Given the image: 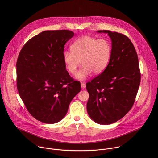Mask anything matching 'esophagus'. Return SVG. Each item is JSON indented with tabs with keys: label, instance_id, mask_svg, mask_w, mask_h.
<instances>
[{
	"label": "esophagus",
	"instance_id": "34e87169",
	"mask_svg": "<svg viewBox=\"0 0 158 158\" xmlns=\"http://www.w3.org/2000/svg\"><path fill=\"white\" fill-rule=\"evenodd\" d=\"M81 89H84L85 88H86V84L83 82H81Z\"/></svg>",
	"mask_w": 158,
	"mask_h": 158
}]
</instances>
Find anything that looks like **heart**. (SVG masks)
<instances>
[{"mask_svg": "<svg viewBox=\"0 0 158 158\" xmlns=\"http://www.w3.org/2000/svg\"><path fill=\"white\" fill-rule=\"evenodd\" d=\"M71 50H64L63 60L68 72L75 74L80 61L82 66L75 78L86 80L92 72L98 74L107 67L112 52L110 42L105 38L98 39L85 35L77 40L71 45Z\"/></svg>", "mask_w": 158, "mask_h": 158, "instance_id": "b5f03b06", "label": "heart"}]
</instances>
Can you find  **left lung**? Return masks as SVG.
<instances>
[{"instance_id": "left-lung-1", "label": "left lung", "mask_w": 158, "mask_h": 158, "mask_svg": "<svg viewBox=\"0 0 158 158\" xmlns=\"http://www.w3.org/2000/svg\"><path fill=\"white\" fill-rule=\"evenodd\" d=\"M112 52L107 67L86 83L89 93L87 111L90 118L101 125H109L123 118L131 109L140 82L138 56L130 40L110 30Z\"/></svg>"}]
</instances>
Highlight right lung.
Masks as SVG:
<instances>
[{
  "label": "right lung",
  "instance_id": "add662e5",
  "mask_svg": "<svg viewBox=\"0 0 158 158\" xmlns=\"http://www.w3.org/2000/svg\"><path fill=\"white\" fill-rule=\"evenodd\" d=\"M74 36L67 30H47L23 46L16 63L17 88L29 113L45 123L62 120L81 90L66 70L64 45Z\"/></svg>",
  "mask_w": 158,
  "mask_h": 158
}]
</instances>
